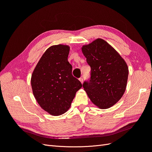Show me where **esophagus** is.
I'll use <instances>...</instances> for the list:
<instances>
[{"mask_svg":"<svg viewBox=\"0 0 152 152\" xmlns=\"http://www.w3.org/2000/svg\"><path fill=\"white\" fill-rule=\"evenodd\" d=\"M79 80H80V82H81L82 84L83 83V79H82V78H80V79H79Z\"/></svg>","mask_w":152,"mask_h":152,"instance_id":"1","label":"esophagus"}]
</instances>
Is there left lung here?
Returning <instances> with one entry per match:
<instances>
[{
	"label": "left lung",
	"instance_id": "8db88e82",
	"mask_svg": "<svg viewBox=\"0 0 152 152\" xmlns=\"http://www.w3.org/2000/svg\"><path fill=\"white\" fill-rule=\"evenodd\" d=\"M82 51L91 66V79L83 87L94 105L107 109L125 93L129 75L127 63L107 42L97 39L84 45Z\"/></svg>",
	"mask_w": 152,
	"mask_h": 152
}]
</instances>
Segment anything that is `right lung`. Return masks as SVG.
<instances>
[{
  "mask_svg": "<svg viewBox=\"0 0 152 152\" xmlns=\"http://www.w3.org/2000/svg\"><path fill=\"white\" fill-rule=\"evenodd\" d=\"M70 47L52 45L43 54L31 77L32 91L40 107L54 116L70 108L81 82L72 75V66L68 61Z\"/></svg>",
  "mask_w": 152,
  "mask_h": 152,
  "instance_id": "obj_1",
  "label": "right lung"
}]
</instances>
